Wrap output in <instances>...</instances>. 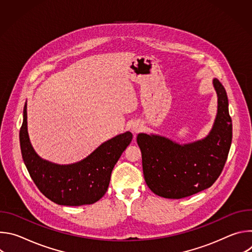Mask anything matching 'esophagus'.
Returning a JSON list of instances; mask_svg holds the SVG:
<instances>
[{
	"mask_svg": "<svg viewBox=\"0 0 252 252\" xmlns=\"http://www.w3.org/2000/svg\"><path fill=\"white\" fill-rule=\"evenodd\" d=\"M139 129H140V126H138V125H133L132 126H131V130L133 131V132H138L139 131Z\"/></svg>",
	"mask_w": 252,
	"mask_h": 252,
	"instance_id": "obj_1",
	"label": "esophagus"
}]
</instances>
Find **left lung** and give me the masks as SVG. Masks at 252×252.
Returning <instances> with one entry per match:
<instances>
[{"mask_svg": "<svg viewBox=\"0 0 252 252\" xmlns=\"http://www.w3.org/2000/svg\"><path fill=\"white\" fill-rule=\"evenodd\" d=\"M218 115L204 138L179 145L171 139L138 133L142 170L151 190L164 198L178 199L210 188L220 175L231 146L232 122L225 89L213 79Z\"/></svg>", "mask_w": 252, "mask_h": 252, "instance_id": "left-lung-1", "label": "left lung"}]
</instances>
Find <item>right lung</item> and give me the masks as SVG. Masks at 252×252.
<instances>
[{
    "mask_svg": "<svg viewBox=\"0 0 252 252\" xmlns=\"http://www.w3.org/2000/svg\"><path fill=\"white\" fill-rule=\"evenodd\" d=\"M132 139L126 131L104 141L83 160L61 165L41 158L33 151L27 126V102L20 129L21 152L26 167L40 191L60 205L80 206L99 200L109 188L112 171Z\"/></svg>",
    "mask_w": 252,
    "mask_h": 252,
    "instance_id": "right-lung-1",
    "label": "right lung"
}]
</instances>
